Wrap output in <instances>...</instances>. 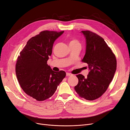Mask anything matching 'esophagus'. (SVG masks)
<instances>
[{
  "label": "esophagus",
  "instance_id": "34e87169",
  "mask_svg": "<svg viewBox=\"0 0 130 130\" xmlns=\"http://www.w3.org/2000/svg\"><path fill=\"white\" fill-rule=\"evenodd\" d=\"M66 75H67V76H71L72 75H71L70 73H69V72H67Z\"/></svg>",
  "mask_w": 130,
  "mask_h": 130
}]
</instances>
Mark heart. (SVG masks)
Masks as SVG:
<instances>
[{"instance_id": "1", "label": "heart", "mask_w": 130, "mask_h": 130, "mask_svg": "<svg viewBox=\"0 0 130 130\" xmlns=\"http://www.w3.org/2000/svg\"><path fill=\"white\" fill-rule=\"evenodd\" d=\"M69 45H80L79 41L76 39H72L71 40H70V43H69Z\"/></svg>"}]
</instances>
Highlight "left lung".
Segmentation results:
<instances>
[{
    "label": "left lung",
    "mask_w": 130,
    "mask_h": 130,
    "mask_svg": "<svg viewBox=\"0 0 130 130\" xmlns=\"http://www.w3.org/2000/svg\"><path fill=\"white\" fill-rule=\"evenodd\" d=\"M86 39L85 54L82 60L89 65L90 72L87 78L76 76L78 83L75 90L81 98L94 100L107 90L116 70L115 54L100 36L90 31H82Z\"/></svg>",
    "instance_id": "1"
}]
</instances>
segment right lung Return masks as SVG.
Returning a JSON list of instances; mask_svg holds the SVG:
<instances>
[{
	"instance_id": "right-lung-1",
	"label": "right lung",
	"mask_w": 130,
	"mask_h": 130,
	"mask_svg": "<svg viewBox=\"0 0 130 130\" xmlns=\"http://www.w3.org/2000/svg\"><path fill=\"white\" fill-rule=\"evenodd\" d=\"M64 32L43 31L30 38L18 56L15 72L24 92L37 101L52 96L66 77L65 71L52 70L47 61L55 40Z\"/></svg>"
}]
</instances>
